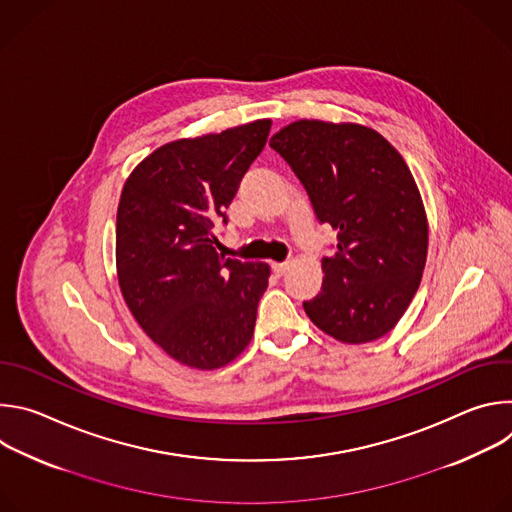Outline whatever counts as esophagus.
Masks as SVG:
<instances>
[{
    "label": "esophagus",
    "mask_w": 512,
    "mask_h": 512,
    "mask_svg": "<svg viewBox=\"0 0 512 512\" xmlns=\"http://www.w3.org/2000/svg\"><path fill=\"white\" fill-rule=\"evenodd\" d=\"M271 269H273V273H275L277 277H281V275H285V273H287L289 263H273V265H271Z\"/></svg>",
    "instance_id": "esophagus-1"
}]
</instances>
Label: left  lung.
Wrapping results in <instances>:
<instances>
[{
    "instance_id": "8db88e82",
    "label": "left lung",
    "mask_w": 512,
    "mask_h": 512,
    "mask_svg": "<svg viewBox=\"0 0 512 512\" xmlns=\"http://www.w3.org/2000/svg\"><path fill=\"white\" fill-rule=\"evenodd\" d=\"M269 145L304 184L318 221L338 233L306 314L346 344L385 336L409 308L427 259V216L405 160L358 123L300 119Z\"/></svg>"
}]
</instances>
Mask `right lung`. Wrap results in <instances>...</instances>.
<instances>
[{"mask_svg":"<svg viewBox=\"0 0 512 512\" xmlns=\"http://www.w3.org/2000/svg\"><path fill=\"white\" fill-rule=\"evenodd\" d=\"M271 119L170 141L127 178L115 229L123 300L166 354L212 371L251 342L269 265L227 259L214 225L265 148Z\"/></svg>","mask_w":512,"mask_h":512,"instance_id":"add662e5","label":"right lung"}]
</instances>
